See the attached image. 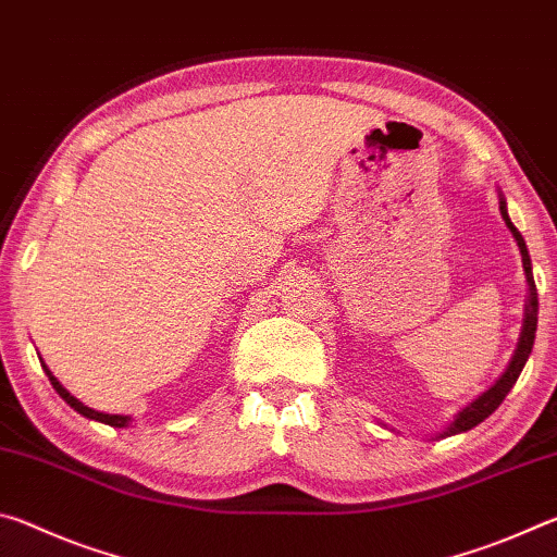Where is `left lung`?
Returning <instances> with one entry per match:
<instances>
[{
    "label": "left lung",
    "mask_w": 557,
    "mask_h": 557,
    "mask_svg": "<svg viewBox=\"0 0 557 557\" xmlns=\"http://www.w3.org/2000/svg\"><path fill=\"white\" fill-rule=\"evenodd\" d=\"M498 209H502V219L506 221L508 231L513 233V238L518 243V250H521V258H523V270H525V282H528V301H525V319H523V329H521V338H518V348L511 358V363H508V369L504 371L502 379H498L492 388L486 393L479 395V398L467 405L465 410H461L455 422L442 432V437H449V435H457V432H467L471 428H476L479 422H484L488 414H492L498 405L504 403V398L508 395V391L513 388V383L518 381V375H521L523 366L528 361V356H531V348L535 342V326H539V292H535V282H533V268H531V256H528V248H525V240L523 235L518 233L516 225L508 219V211H506V201L504 196L498 194Z\"/></svg>",
    "instance_id": "1"
}]
</instances>
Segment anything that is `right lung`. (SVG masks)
<instances>
[{"label": "right lung", "instance_id": "1", "mask_svg": "<svg viewBox=\"0 0 557 557\" xmlns=\"http://www.w3.org/2000/svg\"><path fill=\"white\" fill-rule=\"evenodd\" d=\"M44 371H46V375H49V381H51V385L55 388V393L61 395V398L71 405V408L75 410V412H81L83 418H90V420H98V422H106V425H110V428H127L129 422H132V418L129 414H108V412H98V410H92V408H88V405H83L78 398H73V395L63 388V385L59 383V379H53V373L49 371V366L44 363Z\"/></svg>", "mask_w": 557, "mask_h": 557}]
</instances>
